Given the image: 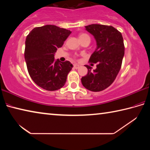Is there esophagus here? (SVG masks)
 I'll return each mask as SVG.
<instances>
[{
	"instance_id": "34e87169",
	"label": "esophagus",
	"mask_w": 150,
	"mask_h": 150,
	"mask_svg": "<svg viewBox=\"0 0 150 150\" xmlns=\"http://www.w3.org/2000/svg\"><path fill=\"white\" fill-rule=\"evenodd\" d=\"M73 67H74L75 69H78V68L79 67V65H77V64H74V65H73Z\"/></svg>"
}]
</instances>
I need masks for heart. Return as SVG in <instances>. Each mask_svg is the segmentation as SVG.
<instances>
[{"mask_svg":"<svg viewBox=\"0 0 150 150\" xmlns=\"http://www.w3.org/2000/svg\"><path fill=\"white\" fill-rule=\"evenodd\" d=\"M84 36H88V35H87V34H81V35H79V38H82V37H84Z\"/></svg>","mask_w":150,"mask_h":150,"instance_id":"heart-1","label":"heart"}]
</instances>
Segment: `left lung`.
Segmentation results:
<instances>
[{
  "mask_svg": "<svg viewBox=\"0 0 150 150\" xmlns=\"http://www.w3.org/2000/svg\"><path fill=\"white\" fill-rule=\"evenodd\" d=\"M96 42V48L89 62L96 63V69L85 65L87 75L81 78L84 87L93 92L105 90L114 82L120 71L124 55V45L121 33L111 26L91 24L85 26Z\"/></svg>",
  "mask_w": 150,
  "mask_h": 150,
  "instance_id": "1",
  "label": "left lung"
}]
</instances>
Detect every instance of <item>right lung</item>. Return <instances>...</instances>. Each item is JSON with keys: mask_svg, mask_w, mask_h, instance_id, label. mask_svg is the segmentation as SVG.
<instances>
[{"mask_svg": "<svg viewBox=\"0 0 150 150\" xmlns=\"http://www.w3.org/2000/svg\"><path fill=\"white\" fill-rule=\"evenodd\" d=\"M70 30L55 25L36 27L27 35L24 57L28 71L34 82L47 91L65 85L73 65L69 61L55 60L54 55L71 34Z\"/></svg>", "mask_w": 150, "mask_h": 150, "instance_id": "obj_1", "label": "right lung"}]
</instances>
